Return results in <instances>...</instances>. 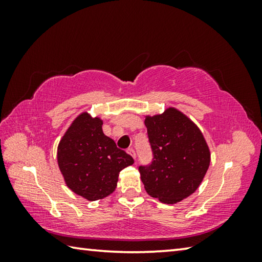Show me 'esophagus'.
Instances as JSON below:
<instances>
[{"label": "esophagus", "instance_id": "34e87169", "mask_svg": "<svg viewBox=\"0 0 262 262\" xmlns=\"http://www.w3.org/2000/svg\"><path fill=\"white\" fill-rule=\"evenodd\" d=\"M127 152H128V154H129V155H130V156H132L133 158H134V159L136 158V154H135V150H134V149H133V148H129V149H128V150H127Z\"/></svg>", "mask_w": 262, "mask_h": 262}]
</instances>
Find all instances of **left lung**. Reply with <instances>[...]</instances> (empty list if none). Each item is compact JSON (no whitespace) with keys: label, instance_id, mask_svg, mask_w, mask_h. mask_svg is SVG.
I'll use <instances>...</instances> for the list:
<instances>
[{"label":"left lung","instance_id":"obj_1","mask_svg":"<svg viewBox=\"0 0 262 262\" xmlns=\"http://www.w3.org/2000/svg\"><path fill=\"white\" fill-rule=\"evenodd\" d=\"M144 123L154 157L139 166L142 183L150 196L173 205L200 186L210 164L209 148L196 125L173 107Z\"/></svg>","mask_w":262,"mask_h":262}]
</instances>
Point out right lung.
I'll list each match as a JSON object with an SVG mask.
<instances>
[{"label":"right lung","instance_id":"add662e5","mask_svg":"<svg viewBox=\"0 0 262 262\" xmlns=\"http://www.w3.org/2000/svg\"><path fill=\"white\" fill-rule=\"evenodd\" d=\"M103 121L84 112L73 121L57 147V164L68 187L89 201L107 196L118 177L134 159L106 136Z\"/></svg>","mask_w":262,"mask_h":262}]
</instances>
